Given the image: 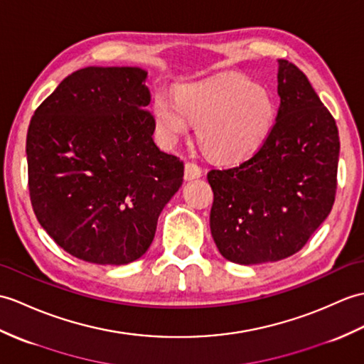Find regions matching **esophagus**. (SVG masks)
<instances>
[{
  "label": "esophagus",
  "instance_id": "34e87169",
  "mask_svg": "<svg viewBox=\"0 0 364 364\" xmlns=\"http://www.w3.org/2000/svg\"><path fill=\"white\" fill-rule=\"evenodd\" d=\"M201 176V167L196 163H186L184 166V178L186 180H196Z\"/></svg>",
  "mask_w": 364,
  "mask_h": 364
}]
</instances>
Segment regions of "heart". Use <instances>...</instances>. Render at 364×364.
I'll return each mask as SVG.
<instances>
[{
  "label": "heart",
  "instance_id": "1",
  "mask_svg": "<svg viewBox=\"0 0 364 364\" xmlns=\"http://www.w3.org/2000/svg\"><path fill=\"white\" fill-rule=\"evenodd\" d=\"M155 122L167 142H176L189 130V119L198 122V138L210 155L237 161L262 146L273 129L276 107L269 91L243 75L189 83L178 99L158 92L154 102Z\"/></svg>",
  "mask_w": 364,
  "mask_h": 364
}]
</instances>
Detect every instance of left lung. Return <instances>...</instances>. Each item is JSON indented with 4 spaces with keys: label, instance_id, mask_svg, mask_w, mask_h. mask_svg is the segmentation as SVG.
<instances>
[{
    "label": "left lung",
    "instance_id": "8db88e82",
    "mask_svg": "<svg viewBox=\"0 0 364 364\" xmlns=\"http://www.w3.org/2000/svg\"><path fill=\"white\" fill-rule=\"evenodd\" d=\"M277 63L281 105L272 132L247 161L208 173L210 234L220 255L240 265L298 252L335 201V119L298 66Z\"/></svg>",
    "mask_w": 364,
    "mask_h": 364
}]
</instances>
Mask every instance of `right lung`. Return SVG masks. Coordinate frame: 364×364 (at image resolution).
Returning <instances> with one entry per match:
<instances>
[{
  "instance_id": "right-lung-1",
  "label": "right lung",
  "mask_w": 364,
  "mask_h": 364,
  "mask_svg": "<svg viewBox=\"0 0 364 364\" xmlns=\"http://www.w3.org/2000/svg\"><path fill=\"white\" fill-rule=\"evenodd\" d=\"M147 71L88 66L33 113L28 175L41 228L71 256L97 265L139 259L181 188L184 164L159 150Z\"/></svg>"
}]
</instances>
